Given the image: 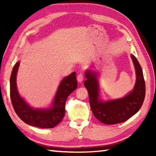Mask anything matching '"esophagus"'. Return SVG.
Masks as SVG:
<instances>
[{
	"mask_svg": "<svg viewBox=\"0 0 156 156\" xmlns=\"http://www.w3.org/2000/svg\"><path fill=\"white\" fill-rule=\"evenodd\" d=\"M84 79V74L83 73H80L77 76V80L78 83H82Z\"/></svg>",
	"mask_w": 156,
	"mask_h": 156,
	"instance_id": "esophagus-1",
	"label": "esophagus"
}]
</instances>
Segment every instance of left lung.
<instances>
[{
  "instance_id": "obj_1",
  "label": "left lung",
  "mask_w": 156,
  "mask_h": 156,
  "mask_svg": "<svg viewBox=\"0 0 156 156\" xmlns=\"http://www.w3.org/2000/svg\"><path fill=\"white\" fill-rule=\"evenodd\" d=\"M131 58L135 66L136 82L133 91L119 99L103 102L99 98V85L98 73L87 70V80L84 82L88 91L89 103L94 115L100 122L106 125L125 122L138 112L143 104L145 97V82L141 66L136 58Z\"/></svg>"
}]
</instances>
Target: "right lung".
<instances>
[{"mask_svg":"<svg viewBox=\"0 0 156 156\" xmlns=\"http://www.w3.org/2000/svg\"><path fill=\"white\" fill-rule=\"evenodd\" d=\"M20 62L13 67L10 76V98L15 112L23 122L39 128H53L59 124L65 113V102L70 94L77 88L76 72H73L60 82L52 107L48 109H34L18 94L16 73Z\"/></svg>","mask_w":156,"mask_h":156,"instance_id":"1","label":"right lung"}]
</instances>
